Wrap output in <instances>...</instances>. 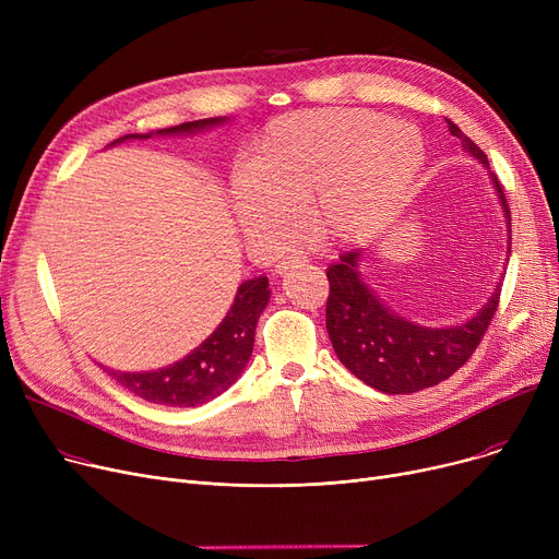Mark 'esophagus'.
I'll use <instances>...</instances> for the list:
<instances>
[{"label": "esophagus", "instance_id": "1", "mask_svg": "<svg viewBox=\"0 0 559 559\" xmlns=\"http://www.w3.org/2000/svg\"><path fill=\"white\" fill-rule=\"evenodd\" d=\"M304 262H308V260H306V255H301V253H289V255H283V258L276 262V274H285L287 270H292V267H299V264H304Z\"/></svg>", "mask_w": 559, "mask_h": 559}]
</instances>
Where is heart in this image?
<instances>
[{
	"label": "heart",
	"mask_w": 559,
	"mask_h": 559,
	"mask_svg": "<svg viewBox=\"0 0 559 559\" xmlns=\"http://www.w3.org/2000/svg\"><path fill=\"white\" fill-rule=\"evenodd\" d=\"M424 163L421 133L380 112H287L253 138L247 171L230 183V209L264 249L292 240L301 211L321 245H358L396 217Z\"/></svg>",
	"instance_id": "1"
}]
</instances>
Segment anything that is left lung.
<instances>
[{
    "label": "left lung",
    "instance_id": "left-lung-1",
    "mask_svg": "<svg viewBox=\"0 0 559 559\" xmlns=\"http://www.w3.org/2000/svg\"><path fill=\"white\" fill-rule=\"evenodd\" d=\"M449 131L462 142L464 154L487 167L498 203L508 224V251L512 245V217L506 192L489 169L480 146L466 138L457 124ZM365 251L356 249L340 255L326 276L331 295L326 301V331L340 362L369 388L383 394H413L439 385L455 373L480 344L501 297V281L478 312L453 326H421L417 321L392 310L367 285L362 274Z\"/></svg>",
    "mask_w": 559,
    "mask_h": 559
}]
</instances>
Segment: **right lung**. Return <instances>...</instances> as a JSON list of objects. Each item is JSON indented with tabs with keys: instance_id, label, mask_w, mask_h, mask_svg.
<instances>
[{
	"instance_id": "right-lung-1",
	"label": "right lung",
	"mask_w": 559,
	"mask_h": 559,
	"mask_svg": "<svg viewBox=\"0 0 559 559\" xmlns=\"http://www.w3.org/2000/svg\"><path fill=\"white\" fill-rule=\"evenodd\" d=\"M224 122H228V117H209V120H194L152 133H129L110 142V146L127 140H146L152 135H192L219 127ZM270 295L272 289L267 276L245 281L238 292H235L230 310L219 321V326L192 354L176 360L174 365L154 371H117L108 367L104 369L124 390L150 403L171 407H194L209 403L226 392L249 365L258 317L267 308Z\"/></svg>"
}]
</instances>
